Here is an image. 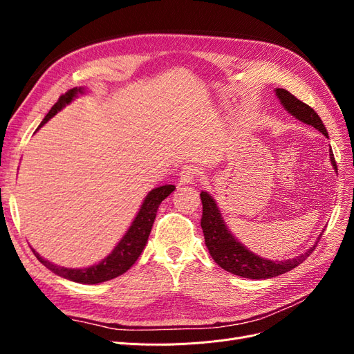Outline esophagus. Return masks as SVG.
Segmentation results:
<instances>
[{
    "label": "esophagus",
    "mask_w": 354,
    "mask_h": 354,
    "mask_svg": "<svg viewBox=\"0 0 354 354\" xmlns=\"http://www.w3.org/2000/svg\"><path fill=\"white\" fill-rule=\"evenodd\" d=\"M199 177V171L194 165H185L180 171V181L183 185H192Z\"/></svg>",
    "instance_id": "esophagus-1"
}]
</instances>
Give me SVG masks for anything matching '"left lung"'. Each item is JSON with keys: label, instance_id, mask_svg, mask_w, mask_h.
<instances>
[{"label": "left lung", "instance_id": "8db88e82", "mask_svg": "<svg viewBox=\"0 0 354 354\" xmlns=\"http://www.w3.org/2000/svg\"><path fill=\"white\" fill-rule=\"evenodd\" d=\"M277 99H279L281 104L298 121H301L307 125L315 127L317 131L322 133L328 137L326 128L320 120L319 115L310 108L308 104L298 100L295 95H292L285 88H276L274 90ZM330 147V146H329ZM329 158L330 164L337 169L334 153L329 149ZM201 201H202V218H201V227L203 230V238H205V245L212 257V260L216 261L221 269L227 270L236 276L248 277V279H269V277H274L283 274L289 270L295 269L298 264H301L307 257L315 251L317 246V242L322 236L324 232L319 234L317 241L315 245L299 254L294 259L288 260H267L260 255H255L251 252L246 246H243L236 238L233 236L232 232L224 223L220 208L217 207V202L208 194V192H201Z\"/></svg>", "mask_w": 354, "mask_h": 354}]
</instances>
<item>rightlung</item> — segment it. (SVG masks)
<instances>
[{
	"mask_svg": "<svg viewBox=\"0 0 354 354\" xmlns=\"http://www.w3.org/2000/svg\"><path fill=\"white\" fill-rule=\"evenodd\" d=\"M85 93H87V88L75 87L69 90L66 94L60 95L57 103L50 109V112L46 115V118L42 120L38 128H41L47 121H50L51 118L57 112H60L63 108H66V106L71 104L72 100L77 99L78 95ZM174 190H176V186L165 185V186L155 187L149 192L142 203L140 209L137 212V216L134 217L131 226L128 227L122 239L118 242V245L112 250V252L109 255H106L104 259L97 264L82 267V269H71V267H62L46 260L44 257H41L34 248H32V251H34L37 259L44 264L48 270L72 282L95 285V283L111 281L113 277L125 273L137 261L138 257H140L147 243L149 234H151L153 221L156 217V211L160 205V202L173 194Z\"/></svg>",
	"mask_w": 354,
	"mask_h": 354,
	"instance_id": "right-lung-1",
	"label": "right lung"
}]
</instances>
